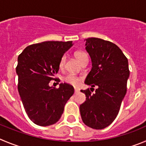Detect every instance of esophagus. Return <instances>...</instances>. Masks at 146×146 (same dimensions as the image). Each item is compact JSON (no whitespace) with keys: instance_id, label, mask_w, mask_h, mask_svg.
I'll list each match as a JSON object with an SVG mask.
<instances>
[{"instance_id":"esophagus-1","label":"esophagus","mask_w":146,"mask_h":146,"mask_svg":"<svg viewBox=\"0 0 146 146\" xmlns=\"http://www.w3.org/2000/svg\"><path fill=\"white\" fill-rule=\"evenodd\" d=\"M74 91H75V93H78V92H79V89H77V88H75Z\"/></svg>"}]
</instances>
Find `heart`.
Listing matches in <instances>:
<instances>
[{"label": "heart", "instance_id": "heart-1", "mask_svg": "<svg viewBox=\"0 0 146 146\" xmlns=\"http://www.w3.org/2000/svg\"><path fill=\"white\" fill-rule=\"evenodd\" d=\"M75 57L78 61L81 62V64L85 61V60H88V56L83 51H76L74 53ZM65 61H66V56L63 55L62 57H61L60 60V63H59V68L60 69H62L64 68V65H65ZM81 78L79 76H75L73 74H68L64 77V81L68 84L72 85V86H78L80 84V82H81Z\"/></svg>", "mask_w": 146, "mask_h": 146}]
</instances>
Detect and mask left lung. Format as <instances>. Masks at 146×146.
Returning a JSON list of instances; mask_svg holds the SVG:
<instances>
[{"label":"left lung","mask_w":146,"mask_h":146,"mask_svg":"<svg viewBox=\"0 0 146 146\" xmlns=\"http://www.w3.org/2000/svg\"><path fill=\"white\" fill-rule=\"evenodd\" d=\"M86 50L92 68L85 84L98 87L92 93L89 89L81 90L86 101L80 106L83 122L95 129L106 128L115 120L127 93L129 76L128 60L113 43L98 38L86 39Z\"/></svg>","instance_id":"obj_1"}]
</instances>
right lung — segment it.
Segmentation results:
<instances>
[{
  "label": "right lung",
  "mask_w": 146,
  "mask_h": 146,
  "mask_svg": "<svg viewBox=\"0 0 146 146\" xmlns=\"http://www.w3.org/2000/svg\"><path fill=\"white\" fill-rule=\"evenodd\" d=\"M72 46L73 41H44L28 46L18 57V92L34 124L46 127L58 121L74 93L73 86L67 83L57 89L48 85L52 80L60 82L54 78L60 60Z\"/></svg>",
  "instance_id": "right-lung-1"
}]
</instances>
